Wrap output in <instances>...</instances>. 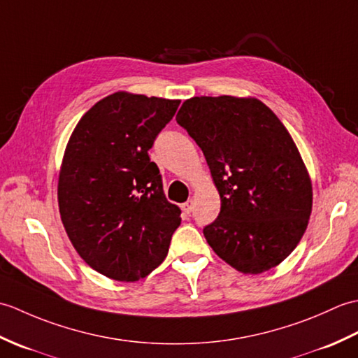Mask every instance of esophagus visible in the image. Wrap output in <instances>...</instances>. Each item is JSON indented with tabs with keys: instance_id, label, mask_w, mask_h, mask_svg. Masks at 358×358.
Masks as SVG:
<instances>
[{
	"instance_id": "esophagus-1",
	"label": "esophagus",
	"mask_w": 358,
	"mask_h": 358,
	"mask_svg": "<svg viewBox=\"0 0 358 358\" xmlns=\"http://www.w3.org/2000/svg\"><path fill=\"white\" fill-rule=\"evenodd\" d=\"M194 204H195V201L192 199H189L186 203H183V206H181V208H183L186 214H191V212L194 210Z\"/></svg>"
}]
</instances>
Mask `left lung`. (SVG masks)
I'll list each match as a JSON object with an SVG mask.
<instances>
[{
  "label": "left lung",
  "instance_id": "obj_1",
  "mask_svg": "<svg viewBox=\"0 0 358 358\" xmlns=\"http://www.w3.org/2000/svg\"><path fill=\"white\" fill-rule=\"evenodd\" d=\"M177 123L203 150L222 208L203 229L214 252L243 273L275 268L305 234L313 183L291 134L252 96H194Z\"/></svg>",
  "mask_w": 358,
  "mask_h": 358
}]
</instances>
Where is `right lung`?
Returning a JSON list of instances; mask_svg holds the SVG:
<instances>
[{
  "instance_id": "1",
  "label": "right lung",
  "mask_w": 358,
  "mask_h": 358,
  "mask_svg": "<svg viewBox=\"0 0 358 358\" xmlns=\"http://www.w3.org/2000/svg\"><path fill=\"white\" fill-rule=\"evenodd\" d=\"M180 100L115 92L75 126L58 175L59 215L90 268L136 281L158 268L181 223L148 150Z\"/></svg>"
}]
</instances>
